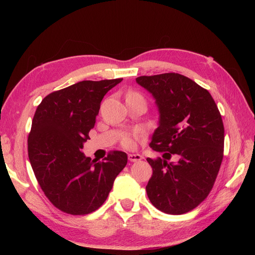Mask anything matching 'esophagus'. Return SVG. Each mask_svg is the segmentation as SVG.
Here are the masks:
<instances>
[{"label": "esophagus", "instance_id": "34e87169", "mask_svg": "<svg viewBox=\"0 0 255 255\" xmlns=\"http://www.w3.org/2000/svg\"><path fill=\"white\" fill-rule=\"evenodd\" d=\"M143 157L140 155V154H128V159L130 161H137V160H140Z\"/></svg>", "mask_w": 255, "mask_h": 255}]
</instances>
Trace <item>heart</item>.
<instances>
[{
    "label": "heart",
    "mask_w": 255,
    "mask_h": 255,
    "mask_svg": "<svg viewBox=\"0 0 255 255\" xmlns=\"http://www.w3.org/2000/svg\"><path fill=\"white\" fill-rule=\"evenodd\" d=\"M128 96H140L139 94H136V92H132V94H129ZM122 144L126 146V148H132V146L134 145V140L133 138L130 137L129 135L126 134L125 136L122 137Z\"/></svg>",
    "instance_id": "obj_1"
}]
</instances>
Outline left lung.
Instances as JSON below:
<instances>
[{"label": "left lung", "instance_id": "obj_1", "mask_svg": "<svg viewBox=\"0 0 255 255\" xmlns=\"http://www.w3.org/2000/svg\"><path fill=\"white\" fill-rule=\"evenodd\" d=\"M155 99L158 128L150 146L163 158H146L153 174L145 186L151 203L170 215L194 210L210 194L223 158L225 128L206 89L179 73L139 76ZM172 155L175 162H168Z\"/></svg>", "mask_w": 255, "mask_h": 255}]
</instances>
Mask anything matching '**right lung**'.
Instances as JSON below:
<instances>
[{"label":"right lung","mask_w":255,"mask_h":255,"mask_svg":"<svg viewBox=\"0 0 255 255\" xmlns=\"http://www.w3.org/2000/svg\"><path fill=\"white\" fill-rule=\"evenodd\" d=\"M121 81H82L52 92L37 107L27 139L28 158L44 195L61 212L86 215L98 210L128 163L122 151L102 161L82 152L102 99Z\"/></svg>","instance_id":"1"}]
</instances>
